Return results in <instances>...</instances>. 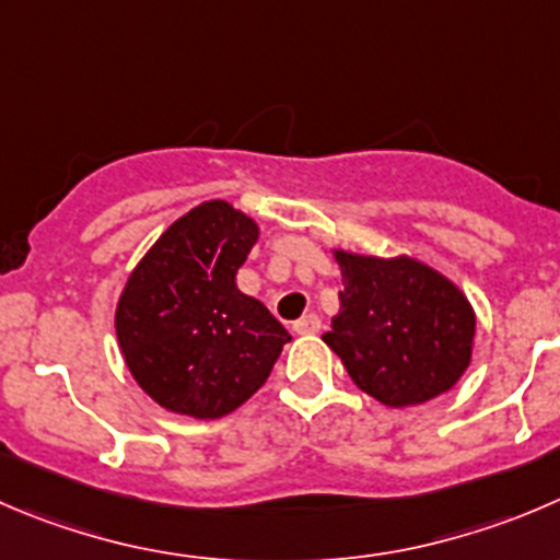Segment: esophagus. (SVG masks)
Listing matches in <instances>:
<instances>
[{"instance_id": "1", "label": "esophagus", "mask_w": 560, "mask_h": 560, "mask_svg": "<svg viewBox=\"0 0 560 560\" xmlns=\"http://www.w3.org/2000/svg\"><path fill=\"white\" fill-rule=\"evenodd\" d=\"M323 328V319L317 317V314H306V317H301L298 323H292V330L295 334H317V330Z\"/></svg>"}]
</instances>
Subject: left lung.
Returning a JSON list of instances; mask_svg holds the SVG:
<instances>
[{
    "mask_svg": "<svg viewBox=\"0 0 560 560\" xmlns=\"http://www.w3.org/2000/svg\"><path fill=\"white\" fill-rule=\"evenodd\" d=\"M339 314L323 341L352 383L388 407L446 394L474 352L476 314L454 281L412 257L336 248Z\"/></svg>",
    "mask_w": 560,
    "mask_h": 560,
    "instance_id": "1",
    "label": "left lung"
}]
</instances>
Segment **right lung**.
Here are the masks:
<instances>
[{
    "label": "right lung",
    "mask_w": 560,
    "mask_h": 560,
    "mask_svg": "<svg viewBox=\"0 0 560 560\" xmlns=\"http://www.w3.org/2000/svg\"><path fill=\"white\" fill-rule=\"evenodd\" d=\"M257 237V221L210 199L180 215L125 281L114 314L119 350L166 410L202 421L237 410L292 339L237 290V268Z\"/></svg>",
    "instance_id": "obj_1"
}]
</instances>
